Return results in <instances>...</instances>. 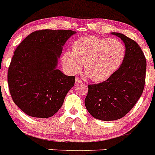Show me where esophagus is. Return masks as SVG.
<instances>
[{
  "label": "esophagus",
  "mask_w": 155,
  "mask_h": 155,
  "mask_svg": "<svg viewBox=\"0 0 155 155\" xmlns=\"http://www.w3.org/2000/svg\"><path fill=\"white\" fill-rule=\"evenodd\" d=\"M82 82V81H81V79H79V78H76V80H75V83L76 84H81Z\"/></svg>",
  "instance_id": "34e87169"
}]
</instances>
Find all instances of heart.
<instances>
[{
    "mask_svg": "<svg viewBox=\"0 0 155 155\" xmlns=\"http://www.w3.org/2000/svg\"><path fill=\"white\" fill-rule=\"evenodd\" d=\"M126 49L117 39L87 35L73 43L72 51H66L62 57V63L68 72L76 74L82 68L92 81L106 80L123 63Z\"/></svg>",
    "mask_w": 155,
    "mask_h": 155,
    "instance_id": "b5f03b06",
    "label": "heart"
}]
</instances>
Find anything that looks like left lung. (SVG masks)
<instances>
[{
	"label": "left lung",
	"instance_id": "left-lung-1",
	"mask_svg": "<svg viewBox=\"0 0 155 155\" xmlns=\"http://www.w3.org/2000/svg\"><path fill=\"white\" fill-rule=\"evenodd\" d=\"M111 33L123 41L125 58L108 79L88 85L84 100L89 113L103 121L119 120L132 109L143 91L147 71V60L139 45L122 33Z\"/></svg>",
	"mask_w": 155,
	"mask_h": 155
}]
</instances>
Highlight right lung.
<instances>
[{
	"instance_id": "1",
	"label": "right lung",
	"mask_w": 155,
	"mask_h": 155,
	"mask_svg": "<svg viewBox=\"0 0 155 155\" xmlns=\"http://www.w3.org/2000/svg\"><path fill=\"white\" fill-rule=\"evenodd\" d=\"M71 30H41L19 44L8 70V84L15 104L26 114L48 118L58 111L75 76L56 69Z\"/></svg>"
}]
</instances>
